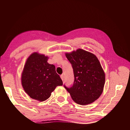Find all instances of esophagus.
Wrapping results in <instances>:
<instances>
[{
  "label": "esophagus",
  "instance_id": "1",
  "mask_svg": "<svg viewBox=\"0 0 130 130\" xmlns=\"http://www.w3.org/2000/svg\"><path fill=\"white\" fill-rule=\"evenodd\" d=\"M61 78L62 79V80L63 81V80H64V76H63V74H62V75H61Z\"/></svg>",
  "mask_w": 130,
  "mask_h": 130
}]
</instances>
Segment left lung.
<instances>
[{"label": "left lung", "mask_w": 130, "mask_h": 130, "mask_svg": "<svg viewBox=\"0 0 130 130\" xmlns=\"http://www.w3.org/2000/svg\"><path fill=\"white\" fill-rule=\"evenodd\" d=\"M65 55L73 68L74 81L71 87H64L77 104H91L102 94L105 84L99 61L94 54L81 49Z\"/></svg>", "instance_id": "obj_1"}]
</instances>
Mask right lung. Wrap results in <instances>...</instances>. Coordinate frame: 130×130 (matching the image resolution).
<instances>
[{"label": "right lung", "mask_w": 130, "mask_h": 130, "mask_svg": "<svg viewBox=\"0 0 130 130\" xmlns=\"http://www.w3.org/2000/svg\"><path fill=\"white\" fill-rule=\"evenodd\" d=\"M48 57L35 52L27 59L21 77L22 85L31 98L40 102L47 100L62 81L54 65L47 61Z\"/></svg>", "instance_id": "right-lung-1"}]
</instances>
